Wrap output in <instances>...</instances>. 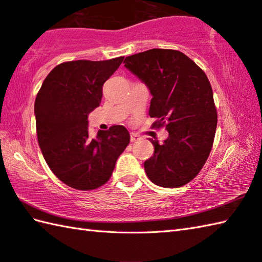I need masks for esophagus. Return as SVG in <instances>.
<instances>
[{
    "instance_id": "esophagus-1",
    "label": "esophagus",
    "mask_w": 262,
    "mask_h": 262,
    "mask_svg": "<svg viewBox=\"0 0 262 262\" xmlns=\"http://www.w3.org/2000/svg\"><path fill=\"white\" fill-rule=\"evenodd\" d=\"M138 140H140V136L134 134V133H132V134H130V142H132V143H135V142H137Z\"/></svg>"
}]
</instances>
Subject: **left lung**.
I'll return each instance as SVG.
<instances>
[{"label":"left lung","mask_w":262,"mask_h":262,"mask_svg":"<svg viewBox=\"0 0 262 262\" xmlns=\"http://www.w3.org/2000/svg\"><path fill=\"white\" fill-rule=\"evenodd\" d=\"M126 69L145 83L153 96L148 114L153 125L165 127L169 137L157 140L144 168L155 185L179 188L203 169L214 143L217 111L205 72L174 49H149L128 56Z\"/></svg>","instance_id":"obj_1"}]
</instances>
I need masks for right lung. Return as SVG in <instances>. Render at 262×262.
<instances>
[{
  "mask_svg": "<svg viewBox=\"0 0 262 262\" xmlns=\"http://www.w3.org/2000/svg\"><path fill=\"white\" fill-rule=\"evenodd\" d=\"M122 60L124 56L59 64L36 97L37 137L43 159L60 181L77 190L104 185L130 142L122 125L99 130L96 137H90L88 127V115L101 102L103 83Z\"/></svg>",
  "mask_w": 262,
  "mask_h": 262,
  "instance_id": "right-lung-1",
  "label": "right lung"
}]
</instances>
